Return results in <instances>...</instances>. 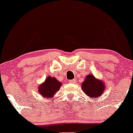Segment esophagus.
Wrapping results in <instances>:
<instances>
[{
  "label": "esophagus",
  "instance_id": "obj_1",
  "mask_svg": "<svg viewBox=\"0 0 133 133\" xmlns=\"http://www.w3.org/2000/svg\"><path fill=\"white\" fill-rule=\"evenodd\" d=\"M69 82L71 83H75L76 82V79H72V80H70Z\"/></svg>",
  "mask_w": 133,
  "mask_h": 133
}]
</instances>
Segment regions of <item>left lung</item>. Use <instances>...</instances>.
Listing matches in <instances>:
<instances>
[{
    "label": "left lung",
    "mask_w": 133,
    "mask_h": 133,
    "mask_svg": "<svg viewBox=\"0 0 133 133\" xmlns=\"http://www.w3.org/2000/svg\"><path fill=\"white\" fill-rule=\"evenodd\" d=\"M105 86L102 81L97 79L92 74L86 76L84 81L81 84V88L84 93L91 98L100 97L105 89Z\"/></svg>",
    "instance_id": "8db88e82"
}]
</instances>
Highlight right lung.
<instances>
[{
    "instance_id": "1",
    "label": "right lung",
    "mask_w": 133,
    "mask_h": 133,
    "mask_svg": "<svg viewBox=\"0 0 133 133\" xmlns=\"http://www.w3.org/2000/svg\"><path fill=\"white\" fill-rule=\"evenodd\" d=\"M61 86V83L57 80L55 77L52 78L51 76H48L45 82L39 86L38 92L42 97L50 99L57 91H59Z\"/></svg>"
}]
</instances>
